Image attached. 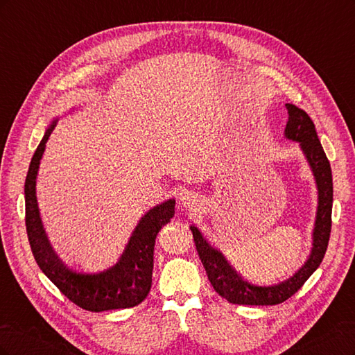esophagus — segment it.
Listing matches in <instances>:
<instances>
[{
	"label": "esophagus",
	"instance_id": "34e87169",
	"mask_svg": "<svg viewBox=\"0 0 355 355\" xmlns=\"http://www.w3.org/2000/svg\"><path fill=\"white\" fill-rule=\"evenodd\" d=\"M180 206H184L185 209H189V210H196L197 200L192 194H185L180 198Z\"/></svg>",
	"mask_w": 355,
	"mask_h": 355
}]
</instances>
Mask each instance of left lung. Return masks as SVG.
I'll return each instance as SVG.
<instances>
[{"label":"left lung","mask_w":355,"mask_h":355,"mask_svg":"<svg viewBox=\"0 0 355 355\" xmlns=\"http://www.w3.org/2000/svg\"><path fill=\"white\" fill-rule=\"evenodd\" d=\"M288 121L286 124L284 136L290 141L299 142L300 148L313 168V173L317 182L318 189V207L315 227L313 232V250L305 265L286 282L274 286H253L244 282L243 278L235 272L223 254L218 252L202 239L201 232L191 227L192 237L197 247V252L202 266L213 288L230 304L237 305H277L282 304L288 297H292L297 290L304 286L308 278L320 266L326 254L327 244L331 230V202H333V180L331 168L326 157L323 146H321L315 132V125L309 115L299 110L292 103H286Z\"/></svg>","instance_id":"8db88e82"}]
</instances>
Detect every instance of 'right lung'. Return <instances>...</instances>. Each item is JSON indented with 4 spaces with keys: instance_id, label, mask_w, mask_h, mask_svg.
<instances>
[{
    "instance_id": "add662e5",
    "label": "right lung",
    "mask_w": 355,
    "mask_h": 355,
    "mask_svg": "<svg viewBox=\"0 0 355 355\" xmlns=\"http://www.w3.org/2000/svg\"><path fill=\"white\" fill-rule=\"evenodd\" d=\"M55 123L53 121L41 139L31 159L25 180V223L32 254L50 282L80 308L102 313L136 306L148 296L151 288L155 239L159 230L175 216V200L158 204L139 220L120 261L110 270L99 274H81L69 270L53 252L47 240L35 196L40 161Z\"/></svg>"
}]
</instances>
